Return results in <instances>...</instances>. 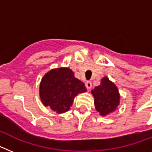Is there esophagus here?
Listing matches in <instances>:
<instances>
[{
  "instance_id": "obj_1",
  "label": "esophagus",
  "mask_w": 152,
  "mask_h": 152,
  "mask_svg": "<svg viewBox=\"0 0 152 152\" xmlns=\"http://www.w3.org/2000/svg\"><path fill=\"white\" fill-rule=\"evenodd\" d=\"M86 86L87 89H90L92 88V83L90 81H87L86 83Z\"/></svg>"
}]
</instances>
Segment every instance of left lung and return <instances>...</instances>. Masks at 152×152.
I'll list each match as a JSON object with an SVG mask.
<instances>
[{
	"instance_id": "1",
	"label": "left lung",
	"mask_w": 152,
	"mask_h": 152,
	"mask_svg": "<svg viewBox=\"0 0 152 152\" xmlns=\"http://www.w3.org/2000/svg\"><path fill=\"white\" fill-rule=\"evenodd\" d=\"M94 96L95 107L97 112L102 116L113 113L119 104L120 96L116 86L105 76L101 84L92 90Z\"/></svg>"
}]
</instances>
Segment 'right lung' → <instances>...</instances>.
I'll use <instances>...</instances> for the list:
<instances>
[{
	"label": "right lung",
	"mask_w": 152,
	"mask_h": 152,
	"mask_svg": "<svg viewBox=\"0 0 152 152\" xmlns=\"http://www.w3.org/2000/svg\"><path fill=\"white\" fill-rule=\"evenodd\" d=\"M86 92L85 85L76 79L70 69H54L44 75L39 85V97L43 105L56 113L69 110L74 98Z\"/></svg>",
	"instance_id": "1"
}]
</instances>
